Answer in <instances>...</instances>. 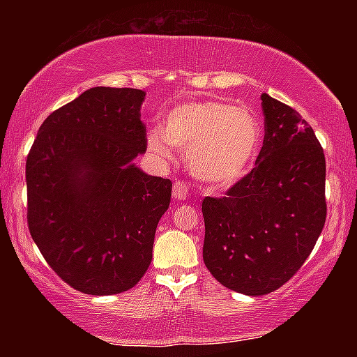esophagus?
Wrapping results in <instances>:
<instances>
[{
    "mask_svg": "<svg viewBox=\"0 0 357 357\" xmlns=\"http://www.w3.org/2000/svg\"><path fill=\"white\" fill-rule=\"evenodd\" d=\"M172 197L177 199V202H183V199L188 198V185L183 182H175L172 188Z\"/></svg>",
    "mask_w": 357,
    "mask_h": 357,
    "instance_id": "obj_1",
    "label": "esophagus"
}]
</instances>
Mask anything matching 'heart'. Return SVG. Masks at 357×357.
<instances>
[{"label": "heart", "instance_id": "heart-1", "mask_svg": "<svg viewBox=\"0 0 357 357\" xmlns=\"http://www.w3.org/2000/svg\"><path fill=\"white\" fill-rule=\"evenodd\" d=\"M261 126L247 107L224 100L185 102L165 115L162 128L148 135L155 158H172V146L188 149V167L199 182L214 188L237 183L255 160Z\"/></svg>", "mask_w": 357, "mask_h": 357}]
</instances>
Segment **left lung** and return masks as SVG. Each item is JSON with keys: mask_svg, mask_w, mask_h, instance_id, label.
<instances>
[{"mask_svg": "<svg viewBox=\"0 0 357 357\" xmlns=\"http://www.w3.org/2000/svg\"><path fill=\"white\" fill-rule=\"evenodd\" d=\"M265 138L255 167L206 197L203 260L227 289L263 296L286 284L325 226V154L292 107L261 94Z\"/></svg>", "mask_w": 357, "mask_h": 357, "instance_id": "8db88e82", "label": "left lung"}]
</instances>
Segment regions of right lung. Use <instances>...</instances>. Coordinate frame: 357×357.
<instances>
[{"instance_id": "add662e5", "label": "right lung", "mask_w": 357, "mask_h": 357, "mask_svg": "<svg viewBox=\"0 0 357 357\" xmlns=\"http://www.w3.org/2000/svg\"><path fill=\"white\" fill-rule=\"evenodd\" d=\"M146 92L92 87L52 112L26 160L27 226L73 289L110 296L138 284L172 195L131 162L148 146Z\"/></svg>"}]
</instances>
